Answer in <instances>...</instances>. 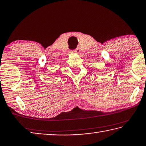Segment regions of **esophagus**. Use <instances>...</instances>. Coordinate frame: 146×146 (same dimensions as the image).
<instances>
[{
    "label": "esophagus",
    "mask_w": 146,
    "mask_h": 146,
    "mask_svg": "<svg viewBox=\"0 0 146 146\" xmlns=\"http://www.w3.org/2000/svg\"><path fill=\"white\" fill-rule=\"evenodd\" d=\"M72 52L74 53H76V54H78V53H80V49H79V48H76V49L73 50Z\"/></svg>",
    "instance_id": "obj_1"
}]
</instances>
